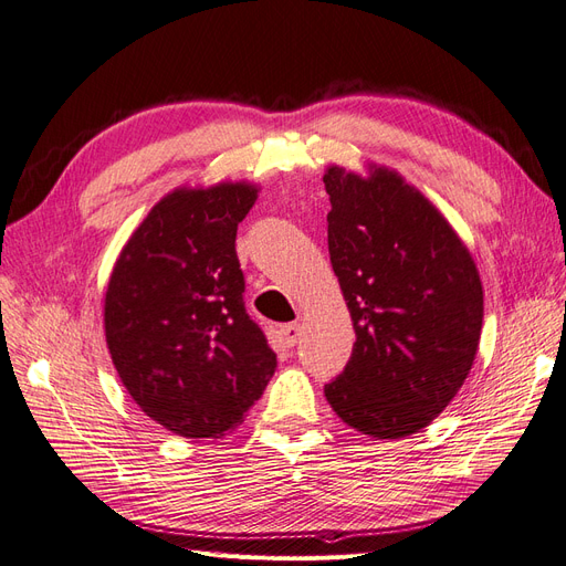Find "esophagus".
<instances>
[{"instance_id":"1","label":"esophagus","mask_w":566,"mask_h":566,"mask_svg":"<svg viewBox=\"0 0 566 566\" xmlns=\"http://www.w3.org/2000/svg\"><path fill=\"white\" fill-rule=\"evenodd\" d=\"M281 337L285 347H295L302 337V325L300 323H285L281 328Z\"/></svg>"}]
</instances>
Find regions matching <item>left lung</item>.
Listing matches in <instances>:
<instances>
[{
    "label": "left lung",
    "mask_w": 566,
    "mask_h": 566,
    "mask_svg": "<svg viewBox=\"0 0 566 566\" xmlns=\"http://www.w3.org/2000/svg\"><path fill=\"white\" fill-rule=\"evenodd\" d=\"M328 252L354 321L352 358L323 387L354 430L408 437L465 382L484 293L468 248L434 205L397 172L370 179L331 167Z\"/></svg>",
    "instance_id": "8db88e82"
}]
</instances>
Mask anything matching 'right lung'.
Instances as JSON below:
<instances>
[{
  "instance_id": "1",
  "label": "right lung",
  "mask_w": 566,
  "mask_h": 566,
  "mask_svg": "<svg viewBox=\"0 0 566 566\" xmlns=\"http://www.w3.org/2000/svg\"><path fill=\"white\" fill-rule=\"evenodd\" d=\"M256 200L248 184L175 191L119 252L106 290V342L144 413L212 439L262 397L276 354L243 302L235 231Z\"/></svg>"
}]
</instances>
